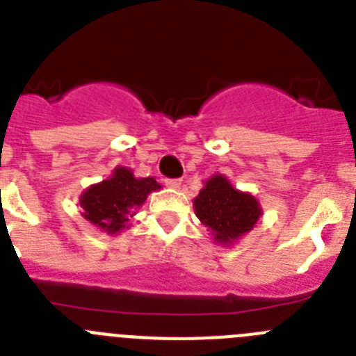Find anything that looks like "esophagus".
I'll list each match as a JSON object with an SVG mask.
<instances>
[{"instance_id": "34e87169", "label": "esophagus", "mask_w": 356, "mask_h": 356, "mask_svg": "<svg viewBox=\"0 0 356 356\" xmlns=\"http://www.w3.org/2000/svg\"><path fill=\"white\" fill-rule=\"evenodd\" d=\"M165 185H168L169 188H180L181 180H178V178H168V180H165Z\"/></svg>"}]
</instances>
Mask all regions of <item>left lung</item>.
Instances as JSON below:
<instances>
[{"label":"left lung","instance_id":"obj_1","mask_svg":"<svg viewBox=\"0 0 356 356\" xmlns=\"http://www.w3.org/2000/svg\"><path fill=\"white\" fill-rule=\"evenodd\" d=\"M193 203L201 225L225 248L237 244L262 217L260 201L253 194L235 188L225 175L210 176Z\"/></svg>","mask_w":356,"mask_h":356}]
</instances>
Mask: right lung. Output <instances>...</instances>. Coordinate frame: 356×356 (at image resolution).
Returning <instances> with one entry per match:
<instances>
[{"mask_svg": "<svg viewBox=\"0 0 356 356\" xmlns=\"http://www.w3.org/2000/svg\"><path fill=\"white\" fill-rule=\"evenodd\" d=\"M160 188L162 185L153 176L137 178L131 169L118 165L106 180L81 193V216L105 234L118 235L130 226V217L144 205L147 196Z\"/></svg>", "mask_w": 356, "mask_h": 356, "instance_id": "right-lung-1", "label": "right lung"}]
</instances>
